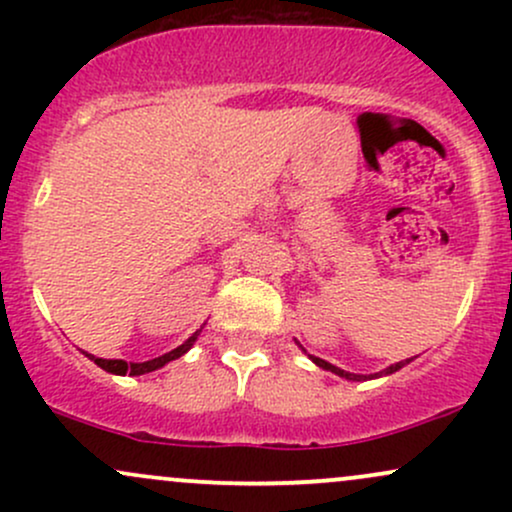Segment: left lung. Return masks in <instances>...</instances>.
<instances>
[{
    "mask_svg": "<svg viewBox=\"0 0 512 512\" xmlns=\"http://www.w3.org/2000/svg\"><path fill=\"white\" fill-rule=\"evenodd\" d=\"M298 344V342H296ZM301 346V344H298ZM301 351L303 354H308V351L303 349L301 346ZM308 358L310 361L315 363V366H320L322 370H330V373H334V375H339V378H346V380H356V383H361V380H373V378H383V375H392V373H397L399 368H404L407 366V363H411L414 361V358H407V361H399V363H392V366H387L385 370H380V373H370V375H358V373H349V370H342V368H337V366H332V363H327V361H322V358H317V356H313V354H308Z\"/></svg>",
    "mask_w": 512,
    "mask_h": 512,
    "instance_id": "1",
    "label": "left lung"
}]
</instances>
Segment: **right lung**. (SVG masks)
<instances>
[{
	"mask_svg": "<svg viewBox=\"0 0 512 512\" xmlns=\"http://www.w3.org/2000/svg\"><path fill=\"white\" fill-rule=\"evenodd\" d=\"M199 332L202 330H197L195 334H192L190 339H187V342H182L178 349H173V351H168V354H163V356H158V358H151V361H144V363H132V361H122V358H98V356H93V354H88V351H84V354L91 358L93 363H96L98 368H103V370H108V373H113V375H144V373H151V370H158V368H163L166 366V363H170V361H175V358H180V356H185L187 351L192 349V344L197 342V337H199Z\"/></svg>",
	"mask_w": 512,
	"mask_h": 512,
	"instance_id": "right-lung-1",
	"label": "right lung"
}]
</instances>
